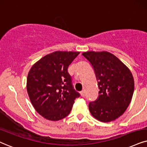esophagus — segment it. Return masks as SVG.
Listing matches in <instances>:
<instances>
[{"label": "esophagus", "instance_id": "esophagus-1", "mask_svg": "<svg viewBox=\"0 0 147 147\" xmlns=\"http://www.w3.org/2000/svg\"><path fill=\"white\" fill-rule=\"evenodd\" d=\"M80 94H81V96H82V97H84L85 95L84 91H82V92H81V93H80Z\"/></svg>", "mask_w": 147, "mask_h": 147}]
</instances>
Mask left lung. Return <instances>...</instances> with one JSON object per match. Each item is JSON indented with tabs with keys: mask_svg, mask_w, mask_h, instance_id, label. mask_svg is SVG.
Masks as SVG:
<instances>
[{
	"mask_svg": "<svg viewBox=\"0 0 147 147\" xmlns=\"http://www.w3.org/2000/svg\"><path fill=\"white\" fill-rule=\"evenodd\" d=\"M82 55L94 68L100 90L97 100L89 104L91 115L102 122L115 121L123 114L132 98V74L110 52L90 51Z\"/></svg>",
	"mask_w": 147,
	"mask_h": 147,
	"instance_id": "left-lung-1",
	"label": "left lung"
}]
</instances>
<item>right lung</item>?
<instances>
[{
    "label": "right lung",
    "mask_w": 147,
    "mask_h": 147,
    "mask_svg": "<svg viewBox=\"0 0 147 147\" xmlns=\"http://www.w3.org/2000/svg\"><path fill=\"white\" fill-rule=\"evenodd\" d=\"M79 51H56L34 64L28 74L26 89L36 112L46 119L59 121L70 113L80 94L73 89L68 66Z\"/></svg>",
    "instance_id": "add662e5"
}]
</instances>
